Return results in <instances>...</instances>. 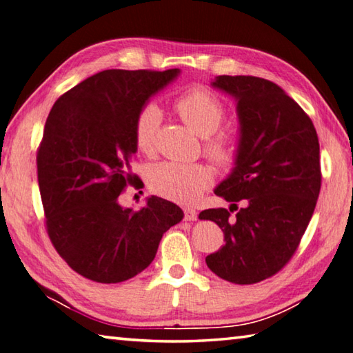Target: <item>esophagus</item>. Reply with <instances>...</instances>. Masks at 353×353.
<instances>
[{
  "label": "esophagus",
  "instance_id": "1",
  "mask_svg": "<svg viewBox=\"0 0 353 353\" xmlns=\"http://www.w3.org/2000/svg\"><path fill=\"white\" fill-rule=\"evenodd\" d=\"M183 213H185V221H196L197 219V211L194 208H183Z\"/></svg>",
  "mask_w": 353,
  "mask_h": 353
}]
</instances>
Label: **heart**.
Instances as JSON below:
<instances>
[{
  "mask_svg": "<svg viewBox=\"0 0 353 353\" xmlns=\"http://www.w3.org/2000/svg\"><path fill=\"white\" fill-rule=\"evenodd\" d=\"M176 110L185 123L201 137H205V151L217 165L228 166L236 157L234 140L227 134H217L223 115V106L207 89L194 88L176 101ZM162 111L154 103L143 106L134 123V142L143 154L156 148L157 131ZM146 182L156 194L174 202H194L213 182V170L202 163L160 162L151 165Z\"/></svg>",
  "mask_w": 353,
  "mask_h": 353,
  "instance_id": "1",
  "label": "heart"
}]
</instances>
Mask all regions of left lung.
Returning a JSON list of instances; mask_svg holds the SVG:
<instances>
[{
	"instance_id": "1",
	"label": "left lung",
	"mask_w": 353,
	"mask_h": 353,
	"mask_svg": "<svg viewBox=\"0 0 353 353\" xmlns=\"http://www.w3.org/2000/svg\"><path fill=\"white\" fill-rule=\"evenodd\" d=\"M211 86L236 100L239 145L234 168L214 190L232 207L199 214L216 222L225 238L205 261L228 283L256 284L290 261L315 211L321 190L316 130L276 83L219 75ZM233 209L239 210L234 216Z\"/></svg>"
}]
</instances>
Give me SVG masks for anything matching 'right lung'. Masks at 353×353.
Returning <instances> with one entry per match:
<instances>
[{
	"label": "right lung",
	"instance_id": "obj_1",
	"mask_svg": "<svg viewBox=\"0 0 353 353\" xmlns=\"http://www.w3.org/2000/svg\"><path fill=\"white\" fill-rule=\"evenodd\" d=\"M181 69H108L55 101L37 152L40 194L50 242L68 265L95 283L131 279L156 258L163 233L182 221L176 203L151 196L123 208L137 152L134 123L150 97Z\"/></svg>",
	"mask_w": 353,
	"mask_h": 353
}]
</instances>
